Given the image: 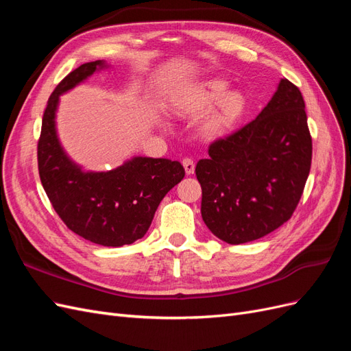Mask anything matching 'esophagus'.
I'll list each match as a JSON object with an SVG mask.
<instances>
[{"label":"esophagus","instance_id":"obj_1","mask_svg":"<svg viewBox=\"0 0 351 351\" xmlns=\"http://www.w3.org/2000/svg\"><path fill=\"white\" fill-rule=\"evenodd\" d=\"M183 167H184V171H186L187 176L193 174V171H195V162H193V159L184 158V159H183Z\"/></svg>","mask_w":351,"mask_h":351}]
</instances>
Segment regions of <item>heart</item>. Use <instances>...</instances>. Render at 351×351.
Returning <instances> with one entry per match:
<instances>
[{
	"mask_svg": "<svg viewBox=\"0 0 351 351\" xmlns=\"http://www.w3.org/2000/svg\"><path fill=\"white\" fill-rule=\"evenodd\" d=\"M227 88L228 83L224 80H208L176 101V108L183 114H200L215 104L200 123V133L205 139L215 141L227 136L246 111L244 95Z\"/></svg>",
	"mask_w": 351,
	"mask_h": 351,
	"instance_id": "heart-1",
	"label": "heart"
}]
</instances>
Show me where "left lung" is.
Instances as JSON below:
<instances>
[{
	"label": "left lung",
	"instance_id": "8db88e82",
	"mask_svg": "<svg viewBox=\"0 0 351 351\" xmlns=\"http://www.w3.org/2000/svg\"><path fill=\"white\" fill-rule=\"evenodd\" d=\"M196 165L202 218L219 240L241 244L289 221L312 162V137L299 88L281 79L252 123L209 146Z\"/></svg>",
	"mask_w": 351,
	"mask_h": 351
}]
</instances>
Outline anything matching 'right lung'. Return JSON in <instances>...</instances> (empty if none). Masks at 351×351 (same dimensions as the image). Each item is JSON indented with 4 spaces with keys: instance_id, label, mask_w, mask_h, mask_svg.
Segmentation results:
<instances>
[{
    "instance_id": "add662e5",
    "label": "right lung",
    "mask_w": 351,
    "mask_h": 351,
    "mask_svg": "<svg viewBox=\"0 0 351 351\" xmlns=\"http://www.w3.org/2000/svg\"><path fill=\"white\" fill-rule=\"evenodd\" d=\"M107 67L104 60L84 62L51 93L38 142V168L49 202L73 232L101 246L120 247L146 234L164 196L183 180L184 168L167 158L133 156L110 171H84L66 154L56 123L60 97Z\"/></svg>"
}]
</instances>
